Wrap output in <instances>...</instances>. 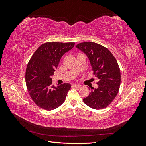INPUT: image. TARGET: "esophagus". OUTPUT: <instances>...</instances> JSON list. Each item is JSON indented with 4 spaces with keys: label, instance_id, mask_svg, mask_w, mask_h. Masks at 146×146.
<instances>
[{
    "label": "esophagus",
    "instance_id": "34e87169",
    "mask_svg": "<svg viewBox=\"0 0 146 146\" xmlns=\"http://www.w3.org/2000/svg\"><path fill=\"white\" fill-rule=\"evenodd\" d=\"M72 87H76V88H80V85H77V84H72Z\"/></svg>",
    "mask_w": 146,
    "mask_h": 146
}]
</instances>
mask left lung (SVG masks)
<instances>
[{
    "label": "left lung",
    "instance_id": "1",
    "mask_svg": "<svg viewBox=\"0 0 146 146\" xmlns=\"http://www.w3.org/2000/svg\"><path fill=\"white\" fill-rule=\"evenodd\" d=\"M76 47L87 55L93 74L99 79V87L91 88L89 96L83 99L84 103L95 110L105 108L115 99L120 87L121 71L117 60L107 48L93 42L78 44Z\"/></svg>",
    "mask_w": 146,
    "mask_h": 146
}]
</instances>
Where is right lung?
<instances>
[{
  "mask_svg": "<svg viewBox=\"0 0 146 146\" xmlns=\"http://www.w3.org/2000/svg\"><path fill=\"white\" fill-rule=\"evenodd\" d=\"M74 45V42H46L31 57L26 69L25 82L31 98L38 107L50 111L64 102L70 85L64 83L55 87L52 85L51 77L61 56Z\"/></svg>",
  "mask_w": 146,
  "mask_h": 146,
  "instance_id": "right-lung-1",
  "label": "right lung"
}]
</instances>
